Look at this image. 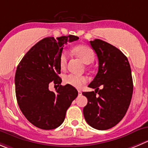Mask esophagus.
Returning <instances> with one entry per match:
<instances>
[{
	"mask_svg": "<svg viewBox=\"0 0 148 148\" xmlns=\"http://www.w3.org/2000/svg\"><path fill=\"white\" fill-rule=\"evenodd\" d=\"M78 95H79V96H81V95H82V91H78Z\"/></svg>",
	"mask_w": 148,
	"mask_h": 148,
	"instance_id": "34e87169",
	"label": "esophagus"
}]
</instances>
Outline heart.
Instances as JSON below:
<instances>
[{
	"label": "heart",
	"mask_w": 148,
	"mask_h": 148,
	"mask_svg": "<svg viewBox=\"0 0 148 148\" xmlns=\"http://www.w3.org/2000/svg\"><path fill=\"white\" fill-rule=\"evenodd\" d=\"M73 51L75 55L79 57L85 64H88L92 62L94 60V52L90 46L87 45H79L74 48ZM68 59V53L66 50H63L60 55V66L62 69H64L67 64ZM64 83L72 86L75 88H80L84 84L87 82V78L85 76H79L74 74H68L64 77Z\"/></svg>",
	"instance_id": "obj_1"
}]
</instances>
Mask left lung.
I'll return each mask as SVG.
<instances>
[{
  "instance_id": "left-lung-1",
  "label": "left lung",
  "mask_w": 148,
  "mask_h": 148,
  "mask_svg": "<svg viewBox=\"0 0 148 148\" xmlns=\"http://www.w3.org/2000/svg\"><path fill=\"white\" fill-rule=\"evenodd\" d=\"M90 44L98 57L99 68L88 85L95 91L82 93L88 99L83 112L89 126L106 130L118 124L129 108L133 94L132 71L127 57L119 49L100 39ZM101 85L103 88L99 90Z\"/></svg>"
}]
</instances>
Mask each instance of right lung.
<instances>
[{"label": "right lung", "mask_w": 148, "mask_h": 148, "mask_svg": "<svg viewBox=\"0 0 148 148\" xmlns=\"http://www.w3.org/2000/svg\"><path fill=\"white\" fill-rule=\"evenodd\" d=\"M78 38L72 35L57 39L45 38L31 48L18 64L15 74L17 103L25 118L39 129L50 130L60 126L78 97L75 88L60 85L59 59L64 45ZM50 82L59 86L56 92L48 89Z\"/></svg>", "instance_id": "1"}]
</instances>
